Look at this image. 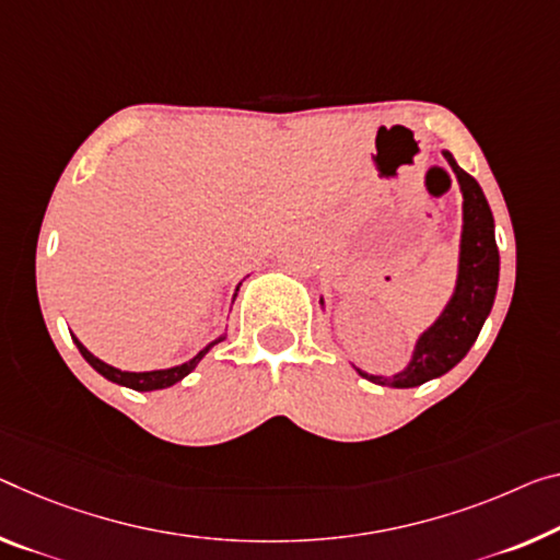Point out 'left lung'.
I'll return each mask as SVG.
<instances>
[{
	"instance_id": "8db88e82",
	"label": "left lung",
	"mask_w": 560,
	"mask_h": 560,
	"mask_svg": "<svg viewBox=\"0 0 560 560\" xmlns=\"http://www.w3.org/2000/svg\"><path fill=\"white\" fill-rule=\"evenodd\" d=\"M443 154L453 167L455 177H458L463 192L458 280H455L453 298L448 300L441 317L418 338L406 370H400L393 377H383L368 375L355 368L370 383L388 385V388H416V385L441 377L451 368L458 365L468 355L472 342H476L495 300L501 257H498L495 245L493 212H490L486 195L476 179L466 170L458 167L451 152Z\"/></svg>"
}]
</instances>
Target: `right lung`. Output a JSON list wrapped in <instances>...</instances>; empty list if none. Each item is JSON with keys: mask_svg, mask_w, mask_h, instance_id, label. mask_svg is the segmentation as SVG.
<instances>
[{"mask_svg": "<svg viewBox=\"0 0 560 560\" xmlns=\"http://www.w3.org/2000/svg\"><path fill=\"white\" fill-rule=\"evenodd\" d=\"M72 340H74L77 350L82 352V358L88 360V363H90L94 370H97L100 375H105L107 381L117 383V385H125V388H132V390L144 393V390H162V388H170V385H175V383L183 381L185 375H190L192 370L197 368V363H200V360H202L205 355H208V350H210L212 346H218L220 340H225V335H220L218 340H212L208 348H202L192 360H187V363H183V365L165 368V370H148V373H130V370L112 368V365H107V363H102L100 358H94L92 352H90L88 348H84L80 340L74 338V335H72Z\"/></svg>", "mask_w": 560, "mask_h": 560, "instance_id": "1", "label": "right lung"}]
</instances>
